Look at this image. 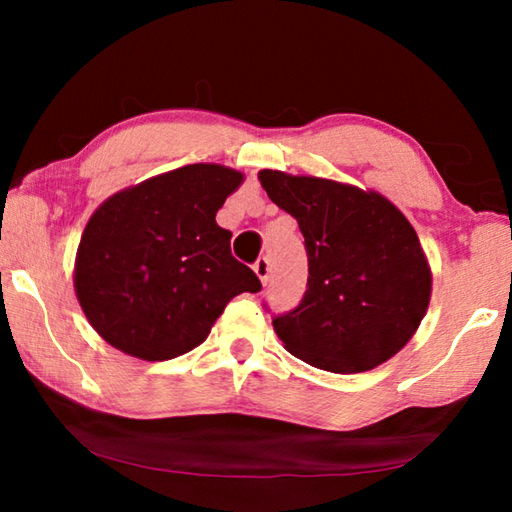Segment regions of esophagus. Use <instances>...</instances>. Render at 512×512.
Segmentation results:
<instances>
[{"instance_id": "34e87169", "label": "esophagus", "mask_w": 512, "mask_h": 512, "mask_svg": "<svg viewBox=\"0 0 512 512\" xmlns=\"http://www.w3.org/2000/svg\"><path fill=\"white\" fill-rule=\"evenodd\" d=\"M253 271L259 280H262V284H266L268 277H271V262H268V257H259L253 266Z\"/></svg>"}]
</instances>
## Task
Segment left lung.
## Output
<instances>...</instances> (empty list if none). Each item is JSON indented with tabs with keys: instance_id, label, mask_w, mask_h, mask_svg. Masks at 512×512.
I'll return each mask as SVG.
<instances>
[{
	"instance_id": "1",
	"label": "left lung",
	"mask_w": 512,
	"mask_h": 512,
	"mask_svg": "<svg viewBox=\"0 0 512 512\" xmlns=\"http://www.w3.org/2000/svg\"><path fill=\"white\" fill-rule=\"evenodd\" d=\"M271 201L298 221L307 291L273 329L293 357L350 375L395 357L427 314L431 266L409 219L372 189L259 171Z\"/></svg>"
}]
</instances>
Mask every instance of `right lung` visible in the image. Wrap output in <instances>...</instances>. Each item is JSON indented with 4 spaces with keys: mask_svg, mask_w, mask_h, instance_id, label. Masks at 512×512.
Masks as SVG:
<instances>
[{
    "mask_svg": "<svg viewBox=\"0 0 512 512\" xmlns=\"http://www.w3.org/2000/svg\"><path fill=\"white\" fill-rule=\"evenodd\" d=\"M244 173L187 164L126 187L85 225L74 291L85 318L112 348L144 361L180 357L210 334L239 293L262 289L230 253L216 223Z\"/></svg>",
    "mask_w": 512,
    "mask_h": 512,
    "instance_id": "obj_1",
    "label": "right lung"
}]
</instances>
